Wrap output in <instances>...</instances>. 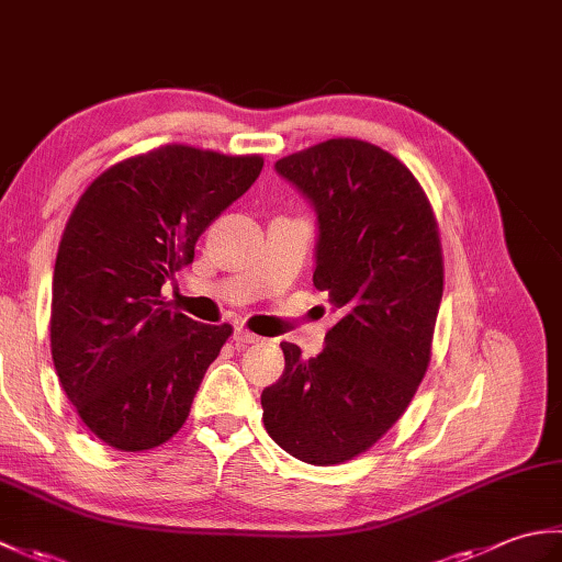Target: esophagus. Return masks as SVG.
<instances>
[{
  "instance_id": "1",
  "label": "esophagus",
  "mask_w": 562,
  "mask_h": 562,
  "mask_svg": "<svg viewBox=\"0 0 562 562\" xmlns=\"http://www.w3.org/2000/svg\"><path fill=\"white\" fill-rule=\"evenodd\" d=\"M232 338H234V345H236L238 350L246 348V345H250V342H258L260 340L258 336H254V333H248L246 328H236Z\"/></svg>"
}]
</instances>
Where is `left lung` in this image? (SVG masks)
I'll return each mask as SVG.
<instances>
[{"label": "left lung", "mask_w": 562, "mask_h": 562, "mask_svg": "<svg viewBox=\"0 0 562 562\" xmlns=\"http://www.w3.org/2000/svg\"><path fill=\"white\" fill-rule=\"evenodd\" d=\"M274 171L316 210L314 288L340 321L308 360L280 342L284 372L262 391V425L294 459L333 465L384 437L427 372L445 290L439 229L408 166L369 142H321Z\"/></svg>", "instance_id": "1"}]
</instances>
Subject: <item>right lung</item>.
Returning <instances> with one entry per match:
<instances>
[{
	"instance_id": "right-lung-1",
	"label": "right lung",
	"mask_w": 562,
	"mask_h": 562,
	"mask_svg": "<svg viewBox=\"0 0 562 562\" xmlns=\"http://www.w3.org/2000/svg\"><path fill=\"white\" fill-rule=\"evenodd\" d=\"M260 169L258 154L166 145L105 169L71 210L53 274V362L109 447L154 449L188 420L232 326L171 312L161 288Z\"/></svg>"
}]
</instances>
